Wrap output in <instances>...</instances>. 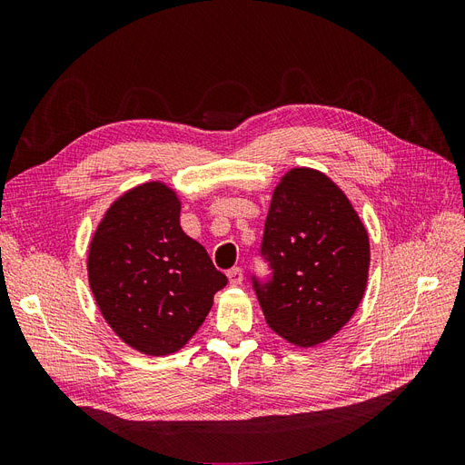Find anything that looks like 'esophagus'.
<instances>
[{
  "label": "esophagus",
  "mask_w": 465,
  "mask_h": 465,
  "mask_svg": "<svg viewBox=\"0 0 465 465\" xmlns=\"http://www.w3.org/2000/svg\"><path fill=\"white\" fill-rule=\"evenodd\" d=\"M227 277H229L231 287H238L242 283V270H241V267H232V270L227 272Z\"/></svg>",
  "instance_id": "esophagus-1"
}]
</instances>
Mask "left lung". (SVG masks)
Here are the masks:
<instances>
[{"mask_svg": "<svg viewBox=\"0 0 465 465\" xmlns=\"http://www.w3.org/2000/svg\"><path fill=\"white\" fill-rule=\"evenodd\" d=\"M252 275L267 326L299 347L330 340L355 314L369 277V234L333 182L292 168L275 188Z\"/></svg>", "mask_w": 465, "mask_h": 465, "instance_id": "1", "label": "left lung"}]
</instances>
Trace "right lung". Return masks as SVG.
<instances>
[{
  "label": "right lung",
  "mask_w": 465,
  "mask_h": 465,
  "mask_svg": "<svg viewBox=\"0 0 465 465\" xmlns=\"http://www.w3.org/2000/svg\"><path fill=\"white\" fill-rule=\"evenodd\" d=\"M89 285L122 340L145 355L184 347L227 285L205 248L180 227V202L161 182L125 192L89 246Z\"/></svg>",
  "instance_id": "right-lung-1"
}]
</instances>
